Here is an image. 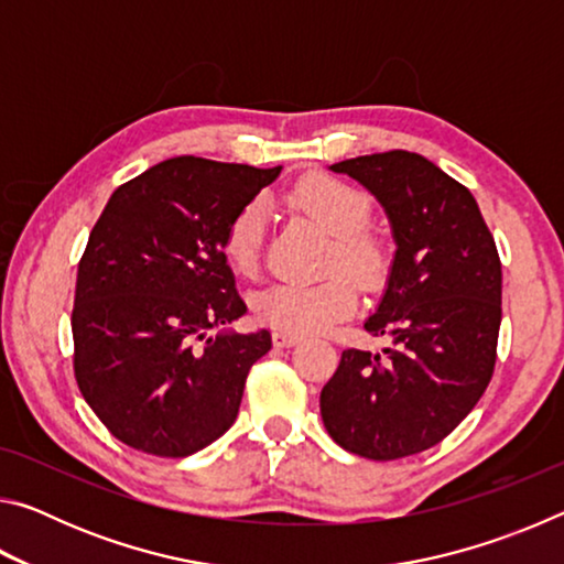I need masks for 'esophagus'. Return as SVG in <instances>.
Returning <instances> with one entry per match:
<instances>
[{
  "label": "esophagus",
  "mask_w": 564,
  "mask_h": 564,
  "mask_svg": "<svg viewBox=\"0 0 564 564\" xmlns=\"http://www.w3.org/2000/svg\"><path fill=\"white\" fill-rule=\"evenodd\" d=\"M301 340L299 333H289V330H273V346L279 348H289L295 346V343Z\"/></svg>",
  "instance_id": "esophagus-1"
}]
</instances>
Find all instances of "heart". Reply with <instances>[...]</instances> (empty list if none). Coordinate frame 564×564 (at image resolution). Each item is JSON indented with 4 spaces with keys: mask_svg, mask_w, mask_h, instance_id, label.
I'll use <instances>...</instances> for the list:
<instances>
[{
    "mask_svg": "<svg viewBox=\"0 0 564 564\" xmlns=\"http://www.w3.org/2000/svg\"><path fill=\"white\" fill-rule=\"evenodd\" d=\"M289 202L323 231L333 236L326 271L333 273L318 283H279L259 293L253 308L259 321L275 330L323 333L333 323L348 318L356 308L358 293L346 271L360 285L383 281L390 263L388 243L366 228L370 202L358 188L333 176H305L291 188ZM265 231V204L261 198L248 202L238 212L224 236V256L228 265L241 275L259 271L261 243Z\"/></svg>",
    "mask_w": 564,
    "mask_h": 564,
    "instance_id": "1",
    "label": "heart"
}]
</instances>
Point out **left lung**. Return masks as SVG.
<instances>
[{
	"label": "left lung",
	"mask_w": 564,
	"mask_h": 564,
	"mask_svg": "<svg viewBox=\"0 0 564 564\" xmlns=\"http://www.w3.org/2000/svg\"><path fill=\"white\" fill-rule=\"evenodd\" d=\"M360 181L393 226L395 259L370 336L383 352L343 350L321 390L328 435L368 460L423 453L451 435L488 388L498 360L502 265L475 196L413 151L330 166Z\"/></svg>",
	"instance_id": "left-lung-1"
}]
</instances>
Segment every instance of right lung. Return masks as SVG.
Masks as SVG:
<instances>
[{"label":"right lung","mask_w":564,"mask_h":564,"mask_svg":"<svg viewBox=\"0 0 564 564\" xmlns=\"http://www.w3.org/2000/svg\"><path fill=\"white\" fill-rule=\"evenodd\" d=\"M281 166L176 156L121 184L76 273L74 378L113 437L186 457L234 425L271 333H218L246 313L224 256L231 218Z\"/></svg>","instance_id":"obj_1"}]
</instances>
